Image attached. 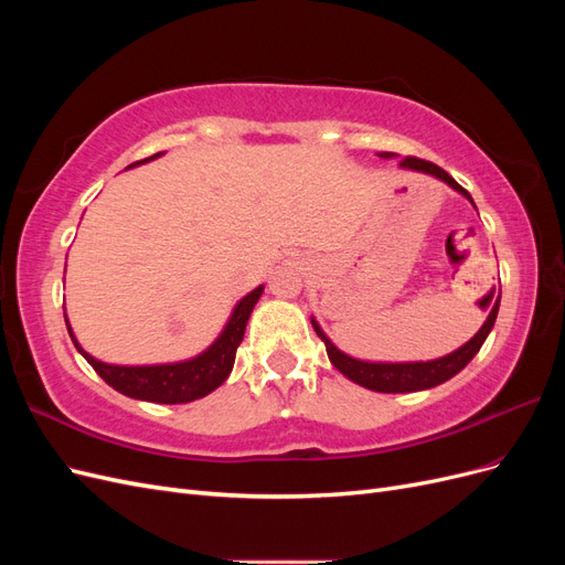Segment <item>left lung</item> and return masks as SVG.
<instances>
[{"label":"left lung","mask_w":565,"mask_h":565,"mask_svg":"<svg viewBox=\"0 0 565 565\" xmlns=\"http://www.w3.org/2000/svg\"><path fill=\"white\" fill-rule=\"evenodd\" d=\"M380 158L391 160L396 158V152H377ZM401 169H413V172H422V174H429L443 183H448L452 191H457L459 195H465L471 204V195L461 188L446 169H440L434 162H426L419 158H405L401 162ZM476 207V204H473ZM492 299V309L486 318V322L481 324V330H478L467 344H461L457 351L443 355V358H434V361H415V363H374V361H361V358H353L344 351H339L332 339L322 332V328L318 324V320L311 316V324L316 334L324 341V349H328V358L330 363L344 374L347 380L355 382L358 386H365L370 391H380V393H409V391H426V388H434L443 382L452 380L457 372L465 370L469 365L471 358L481 351L483 341L488 339L490 330L494 320H498V311H500V299H502V289L498 295H494V289L488 295L486 301Z\"/></svg>","instance_id":"obj_1"}]
</instances>
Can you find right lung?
<instances>
[{
    "label": "right lung",
    "instance_id": "right-lung-1",
    "mask_svg": "<svg viewBox=\"0 0 565 565\" xmlns=\"http://www.w3.org/2000/svg\"><path fill=\"white\" fill-rule=\"evenodd\" d=\"M160 156H164V152H156V156H150L141 162H134L127 169L146 164ZM262 295H264V285L254 287L249 295H245L241 301L235 303V309H233L231 318L226 320L224 330L218 332V337L212 341V344L202 353L188 358V361H179V363H160V365L104 363L82 349V344L71 328V322H67V316H65V324H67V332H71L75 349L84 355V361H87L98 372V377L104 380L108 386H113L115 391L125 393V396L136 398V401L179 405V403H191V401L204 398L207 393H212L214 388H218L228 380V374L235 363V351H237V347H241L247 320Z\"/></svg>",
    "mask_w": 565,
    "mask_h": 565
}]
</instances>
